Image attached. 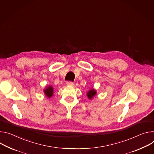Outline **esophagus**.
<instances>
[{"label":"esophagus","mask_w":154,"mask_h":154,"mask_svg":"<svg viewBox=\"0 0 154 154\" xmlns=\"http://www.w3.org/2000/svg\"><path fill=\"white\" fill-rule=\"evenodd\" d=\"M66 85H67V86H73L74 83L73 82H71V81H68V82H66Z\"/></svg>","instance_id":"esophagus-1"}]
</instances>
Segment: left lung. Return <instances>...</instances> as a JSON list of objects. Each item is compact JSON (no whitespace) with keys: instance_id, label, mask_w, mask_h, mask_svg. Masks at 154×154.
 I'll return each instance as SVG.
<instances>
[{"instance_id":"1","label":"left lung","mask_w":154,"mask_h":154,"mask_svg":"<svg viewBox=\"0 0 154 154\" xmlns=\"http://www.w3.org/2000/svg\"><path fill=\"white\" fill-rule=\"evenodd\" d=\"M96 95L97 91L94 88L89 89V91L87 92V96L89 100H92L94 98V97H95Z\"/></svg>"}]
</instances>
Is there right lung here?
<instances>
[{
    "label": "right lung",
    "mask_w": 154,
    "mask_h": 154,
    "mask_svg": "<svg viewBox=\"0 0 154 154\" xmlns=\"http://www.w3.org/2000/svg\"><path fill=\"white\" fill-rule=\"evenodd\" d=\"M43 92L46 97L49 98L54 95V88L51 85H49V86H47L45 89H43Z\"/></svg>",
    "instance_id": "right-lung-1"
}]
</instances>
